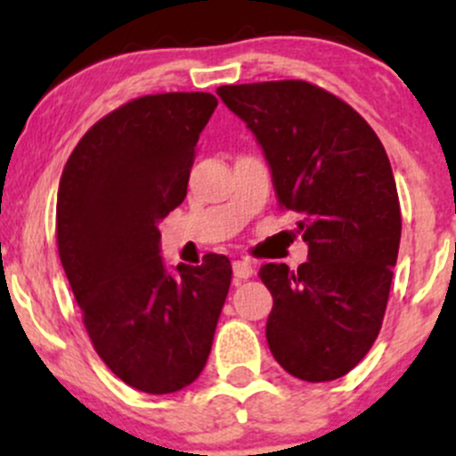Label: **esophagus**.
Segmentation results:
<instances>
[{
  "instance_id": "obj_1",
  "label": "esophagus",
  "mask_w": 456,
  "mask_h": 456,
  "mask_svg": "<svg viewBox=\"0 0 456 456\" xmlns=\"http://www.w3.org/2000/svg\"><path fill=\"white\" fill-rule=\"evenodd\" d=\"M233 276H235V281L250 279V276H253V264L246 259L233 261Z\"/></svg>"
}]
</instances>
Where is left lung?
I'll return each instance as SVG.
<instances>
[{"label": "left lung", "instance_id": "left-lung-1", "mask_svg": "<svg viewBox=\"0 0 456 456\" xmlns=\"http://www.w3.org/2000/svg\"><path fill=\"white\" fill-rule=\"evenodd\" d=\"M255 134L281 208L302 216L308 261L265 264L270 352L305 381L343 378L378 338L401 242L395 175L373 128L322 87L265 81L216 90Z\"/></svg>", "mask_w": 456, "mask_h": 456}]
</instances>
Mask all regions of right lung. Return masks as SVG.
Instances as JSON below:
<instances>
[{
    "label": "right lung",
    "instance_id": "add662e5",
    "mask_svg": "<svg viewBox=\"0 0 456 456\" xmlns=\"http://www.w3.org/2000/svg\"><path fill=\"white\" fill-rule=\"evenodd\" d=\"M218 101L203 92L143 96L83 134L57 191V248L102 362L148 395L199 378L232 264L167 268L159 223L186 197L192 156Z\"/></svg>",
    "mask_w": 456,
    "mask_h": 456
}]
</instances>
